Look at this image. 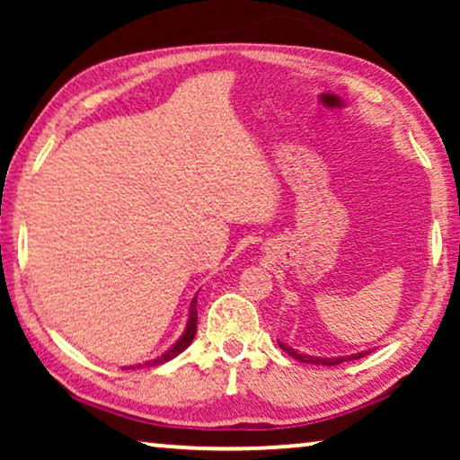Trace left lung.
I'll return each instance as SVG.
<instances>
[{"label": "left lung", "mask_w": 460, "mask_h": 460, "mask_svg": "<svg viewBox=\"0 0 460 460\" xmlns=\"http://www.w3.org/2000/svg\"><path fill=\"white\" fill-rule=\"evenodd\" d=\"M279 345H280V349H282V351H287V354L291 356V358H295V360L305 362V364H323V367H335V364H341V362L358 360V358H364V356L370 354V351L375 349V348H373V349H362V351H358V354H349V356H331V358H320V356L299 354L297 349H293L291 345H287V343H280V341H279Z\"/></svg>", "instance_id": "obj_1"}]
</instances>
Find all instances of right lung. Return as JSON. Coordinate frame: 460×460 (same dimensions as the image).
Listing matches in <instances>:
<instances>
[{
    "label": "right lung",
    "instance_id": "obj_1",
    "mask_svg": "<svg viewBox=\"0 0 460 460\" xmlns=\"http://www.w3.org/2000/svg\"><path fill=\"white\" fill-rule=\"evenodd\" d=\"M199 295V293H197ZM197 295H194L192 301H190V307H188V323H186V329L181 332L178 341H175L172 348H169L165 354L153 358V360H146L144 364H134V367H125V368H142V367H159V364H165L169 360H173L175 356H180L181 351H184L188 345L192 343L194 335H197V323H199V316H197Z\"/></svg>",
    "mask_w": 460,
    "mask_h": 460
}]
</instances>
